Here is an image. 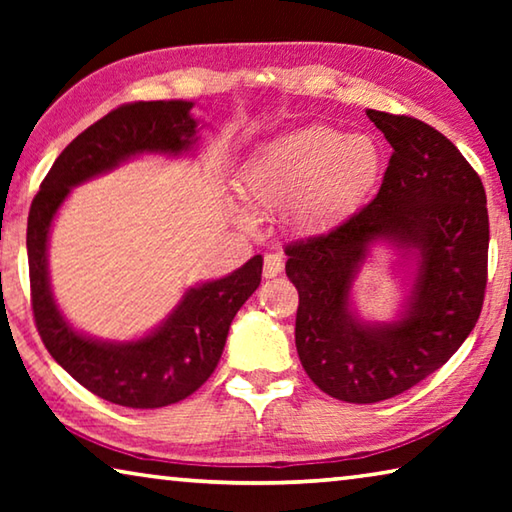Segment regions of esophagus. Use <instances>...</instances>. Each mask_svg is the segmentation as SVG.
Segmentation results:
<instances>
[{"mask_svg":"<svg viewBox=\"0 0 512 512\" xmlns=\"http://www.w3.org/2000/svg\"><path fill=\"white\" fill-rule=\"evenodd\" d=\"M282 268H284L282 255L271 253V255L264 257V277H277L282 273Z\"/></svg>","mask_w":512,"mask_h":512,"instance_id":"obj_1","label":"esophagus"}]
</instances>
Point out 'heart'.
Here are the masks:
<instances>
[{
	"label": "heart",
	"mask_w": 512,
	"mask_h": 512,
	"mask_svg": "<svg viewBox=\"0 0 512 512\" xmlns=\"http://www.w3.org/2000/svg\"><path fill=\"white\" fill-rule=\"evenodd\" d=\"M381 173V151L368 135L314 124L259 146L239 173V196L255 210H287L296 223L325 230L366 196ZM246 221L244 212H237Z\"/></svg>",
	"instance_id": "heart-1"
}]
</instances>
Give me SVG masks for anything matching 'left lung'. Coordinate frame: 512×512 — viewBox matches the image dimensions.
Listing matches in <instances>:
<instances>
[{"label": "left lung", "instance_id": "1", "mask_svg": "<svg viewBox=\"0 0 512 512\" xmlns=\"http://www.w3.org/2000/svg\"><path fill=\"white\" fill-rule=\"evenodd\" d=\"M366 115L393 146L377 196L327 235L284 248L300 298L302 368L320 391L352 404L409 391L452 359L481 314L490 241L485 189L461 151L420 119ZM377 240L416 262L403 316L391 324H366L349 300Z\"/></svg>", "mask_w": 512, "mask_h": 512}]
</instances>
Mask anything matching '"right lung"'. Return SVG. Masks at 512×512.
I'll list each match as a JSON object with an SVG mask.
<instances>
[{"instance_id": "1", "label": "right lung", "mask_w": 512, "mask_h": 512, "mask_svg": "<svg viewBox=\"0 0 512 512\" xmlns=\"http://www.w3.org/2000/svg\"><path fill=\"white\" fill-rule=\"evenodd\" d=\"M192 106V101H135L108 112L58 155L29 210L31 307L42 343L90 393L131 409L176 404L210 379L232 318L262 282V255L221 280L187 289L178 307L151 334L108 343L76 332L56 307L47 266L49 230L72 187L135 155L192 151Z\"/></svg>"}]
</instances>
